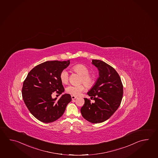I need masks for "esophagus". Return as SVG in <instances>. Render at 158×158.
<instances>
[{"instance_id":"obj_1","label":"esophagus","mask_w":158,"mask_h":158,"mask_svg":"<svg viewBox=\"0 0 158 158\" xmlns=\"http://www.w3.org/2000/svg\"><path fill=\"white\" fill-rule=\"evenodd\" d=\"M77 98V97L75 96H71V98H72V100H75V98Z\"/></svg>"}]
</instances>
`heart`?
Listing matches in <instances>:
<instances>
[{"label": "heart", "instance_id": "obj_1", "mask_svg": "<svg viewBox=\"0 0 158 158\" xmlns=\"http://www.w3.org/2000/svg\"><path fill=\"white\" fill-rule=\"evenodd\" d=\"M73 70L81 76V81L83 82L88 87H91L94 83V77L89 75V70L84 64H79L74 66ZM60 78L62 83L66 84L69 79V73L66 70H64L61 72ZM85 89L84 84L79 85H69L66 89V92L73 96H79Z\"/></svg>", "mask_w": 158, "mask_h": 158}]
</instances>
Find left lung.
<instances>
[{
	"label": "left lung",
	"instance_id": "8db88e82",
	"mask_svg": "<svg viewBox=\"0 0 158 158\" xmlns=\"http://www.w3.org/2000/svg\"><path fill=\"white\" fill-rule=\"evenodd\" d=\"M92 64L98 69L99 77L87 94L95 102L84 98L81 108L84 119L92 123H100L109 119L118 109L122 100L123 87L116 70L102 61L93 60Z\"/></svg>",
	"mask_w": 158,
	"mask_h": 158
}]
</instances>
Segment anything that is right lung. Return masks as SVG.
Wrapping results in <instances>:
<instances>
[{"mask_svg": "<svg viewBox=\"0 0 158 158\" xmlns=\"http://www.w3.org/2000/svg\"><path fill=\"white\" fill-rule=\"evenodd\" d=\"M70 63V60L44 62L33 68L23 81L24 102L32 115L42 122L48 123L59 119L71 101L69 94H62L58 100L52 97L54 92L59 95L64 92L60 75Z\"/></svg>", "mask_w": 158, "mask_h": 158, "instance_id": "obj_1", "label": "right lung"}]
</instances>
